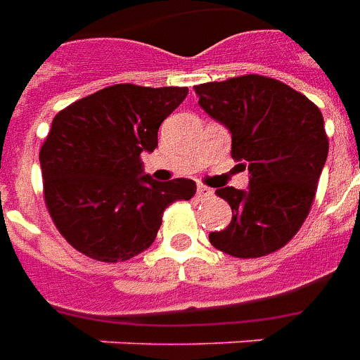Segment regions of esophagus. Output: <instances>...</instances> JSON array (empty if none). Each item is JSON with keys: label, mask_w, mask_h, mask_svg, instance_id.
Returning <instances> with one entry per match:
<instances>
[{"label": "esophagus", "mask_w": 360, "mask_h": 360, "mask_svg": "<svg viewBox=\"0 0 360 360\" xmlns=\"http://www.w3.org/2000/svg\"><path fill=\"white\" fill-rule=\"evenodd\" d=\"M212 195H214L212 188L204 187V185H198V187H196V196H198L200 200H206V198H210Z\"/></svg>", "instance_id": "obj_1"}]
</instances>
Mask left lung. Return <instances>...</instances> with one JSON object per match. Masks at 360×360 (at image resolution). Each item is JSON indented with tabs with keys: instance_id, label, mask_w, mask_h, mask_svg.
I'll use <instances>...</instances> for the list:
<instances>
[{
	"instance_id": "left-lung-1",
	"label": "left lung",
	"mask_w": 360,
	"mask_h": 360,
	"mask_svg": "<svg viewBox=\"0 0 360 360\" xmlns=\"http://www.w3.org/2000/svg\"><path fill=\"white\" fill-rule=\"evenodd\" d=\"M198 105L231 133V156L249 167V188L221 187L233 218L210 243L237 258L266 257L301 229L328 158L324 117L283 82L245 75L195 86Z\"/></svg>"
}]
</instances>
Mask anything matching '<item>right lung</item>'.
<instances>
[{"label":"right lung","mask_w":360,"mask_h":360,"mask_svg":"<svg viewBox=\"0 0 360 360\" xmlns=\"http://www.w3.org/2000/svg\"><path fill=\"white\" fill-rule=\"evenodd\" d=\"M187 92L115 84L53 117L40 150L44 198L59 233L79 252L102 262L136 257L156 239L165 208L195 196V181L160 183L144 175L141 162Z\"/></svg>","instance_id":"add662e5"}]
</instances>
